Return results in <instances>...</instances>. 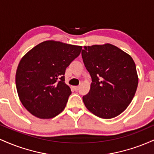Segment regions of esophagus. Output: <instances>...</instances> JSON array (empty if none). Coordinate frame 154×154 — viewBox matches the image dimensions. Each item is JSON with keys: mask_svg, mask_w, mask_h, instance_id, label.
Segmentation results:
<instances>
[{"mask_svg": "<svg viewBox=\"0 0 154 154\" xmlns=\"http://www.w3.org/2000/svg\"><path fill=\"white\" fill-rule=\"evenodd\" d=\"M74 89H75V91H79V86H75V87H74Z\"/></svg>", "mask_w": 154, "mask_h": 154, "instance_id": "obj_1", "label": "esophagus"}]
</instances>
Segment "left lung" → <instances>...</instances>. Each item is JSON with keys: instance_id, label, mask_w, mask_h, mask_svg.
<instances>
[{"instance_id": "left-lung-1", "label": "left lung", "mask_w": 154, "mask_h": 154, "mask_svg": "<svg viewBox=\"0 0 154 154\" xmlns=\"http://www.w3.org/2000/svg\"><path fill=\"white\" fill-rule=\"evenodd\" d=\"M82 57L92 78L91 90L82 97L86 108L103 119L119 115L131 103L138 84L133 59L109 43L85 46Z\"/></svg>"}]
</instances>
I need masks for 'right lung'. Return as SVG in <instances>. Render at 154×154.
Returning <instances> with one entry per match:
<instances>
[{"mask_svg":"<svg viewBox=\"0 0 154 154\" xmlns=\"http://www.w3.org/2000/svg\"><path fill=\"white\" fill-rule=\"evenodd\" d=\"M81 51L82 46L47 40L23 56L16 86L21 102L32 115L51 119L64 109L72 93L64 82L65 71Z\"/></svg>","mask_w":154,"mask_h":154,"instance_id":"1","label":"right lung"}]
</instances>
